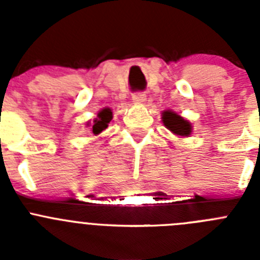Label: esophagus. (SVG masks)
Returning <instances> with one entry per match:
<instances>
[{"label": "esophagus", "instance_id": "esophagus-1", "mask_svg": "<svg viewBox=\"0 0 260 260\" xmlns=\"http://www.w3.org/2000/svg\"><path fill=\"white\" fill-rule=\"evenodd\" d=\"M133 102L135 104H142V103L146 102V95H144V92H135L133 95Z\"/></svg>", "mask_w": 260, "mask_h": 260}]
</instances>
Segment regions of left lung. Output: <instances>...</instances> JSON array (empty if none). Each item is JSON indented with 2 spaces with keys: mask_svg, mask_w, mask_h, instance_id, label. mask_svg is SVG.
<instances>
[{
  "mask_svg": "<svg viewBox=\"0 0 260 260\" xmlns=\"http://www.w3.org/2000/svg\"><path fill=\"white\" fill-rule=\"evenodd\" d=\"M162 122L172 133L177 135L187 137L191 133V125L187 121H185L182 117H180L174 112H171V110H167L162 113Z\"/></svg>",
  "mask_w": 260,
  "mask_h": 260,
  "instance_id": "left-lung-1",
  "label": "left lung"
}]
</instances>
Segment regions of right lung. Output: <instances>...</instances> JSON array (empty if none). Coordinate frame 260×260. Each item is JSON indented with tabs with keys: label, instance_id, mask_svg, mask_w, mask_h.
Listing matches in <instances>:
<instances>
[{
	"label": "right lung",
	"instance_id": "1",
	"mask_svg": "<svg viewBox=\"0 0 260 260\" xmlns=\"http://www.w3.org/2000/svg\"><path fill=\"white\" fill-rule=\"evenodd\" d=\"M112 121V110L105 108L103 109L102 112H99L98 114V118L93 119V123H92V133L95 135L100 134L103 130L108 127V123Z\"/></svg>",
	"mask_w": 260,
	"mask_h": 260
}]
</instances>
